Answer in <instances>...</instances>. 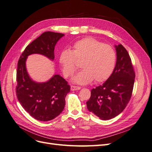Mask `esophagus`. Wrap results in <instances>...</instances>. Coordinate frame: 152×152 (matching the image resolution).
<instances>
[{
    "instance_id": "obj_1",
    "label": "esophagus",
    "mask_w": 152,
    "mask_h": 152,
    "mask_svg": "<svg viewBox=\"0 0 152 152\" xmlns=\"http://www.w3.org/2000/svg\"><path fill=\"white\" fill-rule=\"evenodd\" d=\"M80 89V87L79 86H71V90L72 91H76Z\"/></svg>"
}]
</instances>
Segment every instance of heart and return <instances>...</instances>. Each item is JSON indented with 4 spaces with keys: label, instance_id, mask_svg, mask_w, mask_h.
<instances>
[{
    "label": "heart",
    "instance_id": "obj_1",
    "mask_svg": "<svg viewBox=\"0 0 152 152\" xmlns=\"http://www.w3.org/2000/svg\"><path fill=\"white\" fill-rule=\"evenodd\" d=\"M117 55L108 44L92 37L77 41L72 50H63L59 61L64 76L71 77L77 69L76 61H81L83 69L73 78L75 84L86 85L94 79L102 82L108 79L115 66Z\"/></svg>",
    "mask_w": 152,
    "mask_h": 152
}]
</instances>
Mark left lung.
Returning <instances> with one entry per match:
<instances>
[{
    "mask_svg": "<svg viewBox=\"0 0 152 152\" xmlns=\"http://www.w3.org/2000/svg\"><path fill=\"white\" fill-rule=\"evenodd\" d=\"M117 62L107 80L91 90L87 108L102 120H109L125 109L132 96L135 72L131 59L122 44L115 45Z\"/></svg>",
    "mask_w": 152,
    "mask_h": 152,
    "instance_id": "1",
    "label": "left lung"
}]
</instances>
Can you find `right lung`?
Wrapping results in <instances>:
<instances>
[{
  "instance_id": "right-lung-1",
  "label": "right lung",
  "mask_w": 152,
  "mask_h": 152,
  "mask_svg": "<svg viewBox=\"0 0 152 152\" xmlns=\"http://www.w3.org/2000/svg\"><path fill=\"white\" fill-rule=\"evenodd\" d=\"M64 35L53 31L44 32L27 45L18 63L17 98L25 111L40 121L53 120L62 112L70 87L59 75H54L42 83L31 80L26 71V60L32 54H42L53 60L55 45Z\"/></svg>"
}]
</instances>
